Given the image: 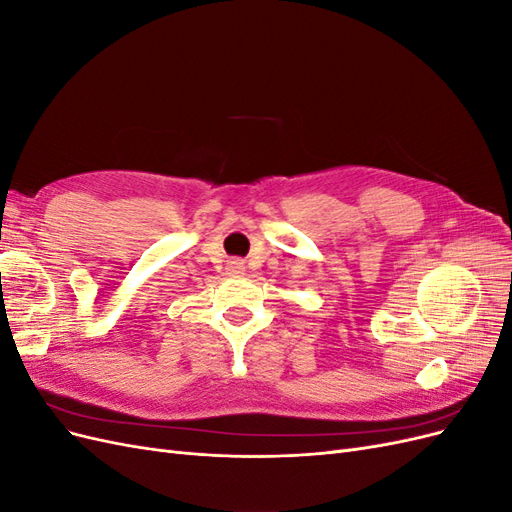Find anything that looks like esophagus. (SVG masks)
<instances>
[{"mask_svg":"<svg viewBox=\"0 0 512 512\" xmlns=\"http://www.w3.org/2000/svg\"><path fill=\"white\" fill-rule=\"evenodd\" d=\"M243 271H245L243 260L232 258V260L228 262V273H230V275H243Z\"/></svg>","mask_w":512,"mask_h":512,"instance_id":"1","label":"esophagus"}]
</instances>
